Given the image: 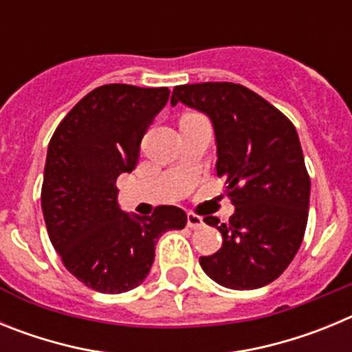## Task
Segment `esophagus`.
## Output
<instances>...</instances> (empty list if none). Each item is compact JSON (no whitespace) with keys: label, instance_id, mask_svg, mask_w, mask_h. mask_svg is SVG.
I'll return each instance as SVG.
<instances>
[{"label":"esophagus","instance_id":"esophagus-1","mask_svg":"<svg viewBox=\"0 0 352 352\" xmlns=\"http://www.w3.org/2000/svg\"><path fill=\"white\" fill-rule=\"evenodd\" d=\"M203 219L195 213H188L186 214V226L190 227V229H199V227H203Z\"/></svg>","mask_w":352,"mask_h":352}]
</instances>
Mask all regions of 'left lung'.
Returning a JSON list of instances; mask_svg holds the SVG:
<instances>
[{"label": "left lung", "mask_w": 352, "mask_h": 352, "mask_svg": "<svg viewBox=\"0 0 352 352\" xmlns=\"http://www.w3.org/2000/svg\"><path fill=\"white\" fill-rule=\"evenodd\" d=\"M178 102L210 118L217 142V174L234 204L227 223L206 217L222 232L201 268L227 289H259L285 272L303 241L309 219L310 178L298 132L263 96L234 82L183 84Z\"/></svg>", "instance_id": "8db88e82"}]
</instances>
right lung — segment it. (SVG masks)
Returning a JSON list of instances; mask_svg holds the SVG:
<instances>
[{
	"label": "right lung",
	"mask_w": 352,
	"mask_h": 352,
	"mask_svg": "<svg viewBox=\"0 0 352 352\" xmlns=\"http://www.w3.org/2000/svg\"><path fill=\"white\" fill-rule=\"evenodd\" d=\"M167 88L105 84L63 118L47 149L42 211L65 268L105 294L138 287L166 231L183 229L186 213L155 208L151 217L125 213L116 179L138 166L146 130L169 100Z\"/></svg>",
	"instance_id": "add662e5"
}]
</instances>
